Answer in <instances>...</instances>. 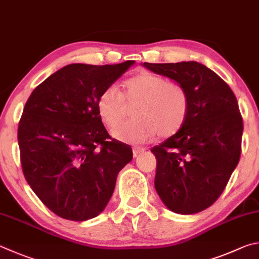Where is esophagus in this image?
<instances>
[{
	"label": "esophagus",
	"instance_id": "1",
	"mask_svg": "<svg viewBox=\"0 0 259 259\" xmlns=\"http://www.w3.org/2000/svg\"><path fill=\"white\" fill-rule=\"evenodd\" d=\"M144 151H146V148L134 147V148H133V156L137 157V156L140 155V153H142V152H144Z\"/></svg>",
	"mask_w": 259,
	"mask_h": 259
}]
</instances>
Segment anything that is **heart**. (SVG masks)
Segmentation results:
<instances>
[{"instance_id": "1", "label": "heart", "mask_w": 259, "mask_h": 259, "mask_svg": "<svg viewBox=\"0 0 259 259\" xmlns=\"http://www.w3.org/2000/svg\"><path fill=\"white\" fill-rule=\"evenodd\" d=\"M137 102L134 120L112 131V137L128 143H142L158 133L160 138L175 134L187 120L190 102L187 90L179 83L150 71H141L122 84L120 94L109 86L99 95L97 109L100 119L109 128L120 125L125 103Z\"/></svg>"}]
</instances>
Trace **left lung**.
I'll use <instances>...</instances> for the list:
<instances>
[{"instance_id": "left-lung-1", "label": "left lung", "mask_w": 259, "mask_h": 259, "mask_svg": "<svg viewBox=\"0 0 259 259\" xmlns=\"http://www.w3.org/2000/svg\"><path fill=\"white\" fill-rule=\"evenodd\" d=\"M142 66L178 81L190 102L179 132L151 149L157 158L156 191L178 214L205 210L224 191L240 159L243 121L237 98L216 72L199 62Z\"/></svg>"}]
</instances>
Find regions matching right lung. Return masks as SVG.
<instances>
[{
	"mask_svg": "<svg viewBox=\"0 0 259 259\" xmlns=\"http://www.w3.org/2000/svg\"><path fill=\"white\" fill-rule=\"evenodd\" d=\"M133 65L71 63L27 100L18 126L22 171L40 201L62 219L81 222L102 212L118 173L132 160V148L108 134L97 101Z\"/></svg>",
	"mask_w": 259,
	"mask_h": 259,
	"instance_id": "add662e5",
	"label": "right lung"
}]
</instances>
